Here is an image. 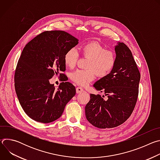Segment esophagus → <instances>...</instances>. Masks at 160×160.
Listing matches in <instances>:
<instances>
[{"mask_svg":"<svg viewBox=\"0 0 160 160\" xmlns=\"http://www.w3.org/2000/svg\"><path fill=\"white\" fill-rule=\"evenodd\" d=\"M76 91H77V94H80L83 91V88L82 87H78L76 88Z\"/></svg>","mask_w":160,"mask_h":160,"instance_id":"obj_1","label":"esophagus"}]
</instances>
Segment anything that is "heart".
I'll return each instance as SVG.
<instances>
[{
  "instance_id": "heart-1",
  "label": "heart",
  "mask_w": 160,
  "mask_h": 160,
  "mask_svg": "<svg viewBox=\"0 0 160 160\" xmlns=\"http://www.w3.org/2000/svg\"><path fill=\"white\" fill-rule=\"evenodd\" d=\"M82 54L88 58L86 68L87 70H77L70 74L71 80L81 86H86L93 81L96 74L101 77L108 75L113 69L117 61L115 52L106 49L101 43L92 41L83 45ZM79 54L75 48L68 50L64 56L65 64L73 68L77 64Z\"/></svg>"
}]
</instances>
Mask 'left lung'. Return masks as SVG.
Returning <instances> with one entry per match:
<instances>
[{
  "instance_id": "left-lung-1",
  "label": "left lung",
  "mask_w": 160,
  "mask_h": 160,
  "mask_svg": "<svg viewBox=\"0 0 160 160\" xmlns=\"http://www.w3.org/2000/svg\"><path fill=\"white\" fill-rule=\"evenodd\" d=\"M115 52L117 61L112 71L94 84L108 99L90 94L85 108L87 120L99 128L123 123L131 115L138 98L141 74L132 54L123 42L116 45Z\"/></svg>"
}]
</instances>
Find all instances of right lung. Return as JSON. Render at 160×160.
<instances>
[{
    "label": "right lung",
    "instance_id": "obj_1",
    "mask_svg": "<svg viewBox=\"0 0 160 160\" xmlns=\"http://www.w3.org/2000/svg\"><path fill=\"white\" fill-rule=\"evenodd\" d=\"M78 40L61 30L43 32L29 42L22 51L14 74V87L19 102L32 120L48 123L60 118L66 104L76 94L75 87L66 82L58 89L49 79L64 72V56Z\"/></svg>",
    "mask_w": 160,
    "mask_h": 160
}]
</instances>
